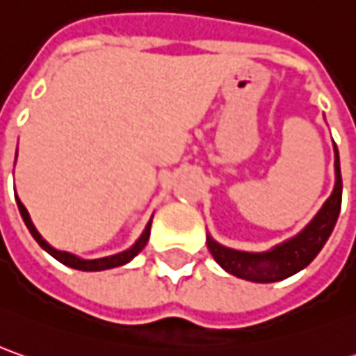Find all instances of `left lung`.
Instances as JSON below:
<instances>
[{
	"label": "left lung",
	"mask_w": 356,
	"mask_h": 356,
	"mask_svg": "<svg viewBox=\"0 0 356 356\" xmlns=\"http://www.w3.org/2000/svg\"><path fill=\"white\" fill-rule=\"evenodd\" d=\"M335 177H337L335 189L331 193V197L325 201L323 209L296 238L288 240L276 246L274 250L262 252V254L232 250L209 238V250L213 254V258L232 276L260 282V284L280 282L303 270L323 248L339 218L341 199H343V181H341L337 145H335Z\"/></svg>",
	"instance_id": "obj_1"
}]
</instances>
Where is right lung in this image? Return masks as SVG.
<instances>
[{"instance_id":"right-lung-1","label":"right lung","mask_w":356,"mask_h":356,"mask_svg":"<svg viewBox=\"0 0 356 356\" xmlns=\"http://www.w3.org/2000/svg\"><path fill=\"white\" fill-rule=\"evenodd\" d=\"M17 207H19V213L23 216V220H25V225L29 228V232L33 234V238L39 242V246H43L44 250L49 252L51 256H55L58 262H63L65 266H70V268H76V270H84V272H98V270H108V268H116V266H122V264L129 262L134 256H138L141 250H143V246L147 244V240H149V227H152V222L145 227L143 230V234L140 236V240L126 252H120V254H114V256H108V258H98V260H80L76 258L74 254H68V252H60L55 250L53 246H49L43 238H41V234L35 230L33 227L31 218H29V213H27V209L23 207V202L17 199Z\"/></svg>"}]
</instances>
